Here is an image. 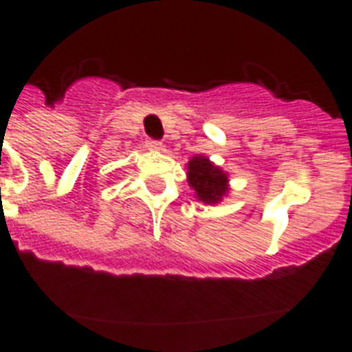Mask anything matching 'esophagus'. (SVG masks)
Masks as SVG:
<instances>
[{"mask_svg": "<svg viewBox=\"0 0 352 352\" xmlns=\"http://www.w3.org/2000/svg\"><path fill=\"white\" fill-rule=\"evenodd\" d=\"M146 146H148L149 149H160L162 148V142L160 141H155V139H148V141H146Z\"/></svg>", "mask_w": 352, "mask_h": 352, "instance_id": "obj_1", "label": "esophagus"}]
</instances>
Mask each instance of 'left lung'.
I'll return each mask as SVG.
<instances>
[{"label":"left lung","instance_id":"left-lung-1","mask_svg":"<svg viewBox=\"0 0 352 352\" xmlns=\"http://www.w3.org/2000/svg\"><path fill=\"white\" fill-rule=\"evenodd\" d=\"M188 185L194 188L195 197L204 204L220 203L229 192V178L219 166L208 157H192L188 162Z\"/></svg>","mask_w":352,"mask_h":352}]
</instances>
